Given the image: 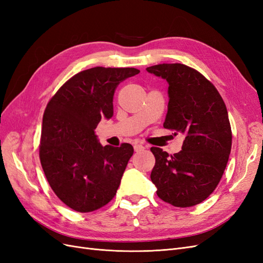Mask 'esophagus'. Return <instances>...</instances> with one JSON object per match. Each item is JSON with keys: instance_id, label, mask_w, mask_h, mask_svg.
Returning <instances> with one entry per match:
<instances>
[{"instance_id": "34e87169", "label": "esophagus", "mask_w": 263, "mask_h": 263, "mask_svg": "<svg viewBox=\"0 0 263 263\" xmlns=\"http://www.w3.org/2000/svg\"><path fill=\"white\" fill-rule=\"evenodd\" d=\"M146 148H147V146L145 144H136V145L134 146L135 151H140V150H144Z\"/></svg>"}]
</instances>
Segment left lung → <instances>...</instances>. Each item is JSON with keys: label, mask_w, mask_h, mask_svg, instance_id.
I'll use <instances>...</instances> for the list:
<instances>
[{"label": "left lung", "mask_w": 263, "mask_h": 263, "mask_svg": "<svg viewBox=\"0 0 263 263\" xmlns=\"http://www.w3.org/2000/svg\"><path fill=\"white\" fill-rule=\"evenodd\" d=\"M147 71L169 83L163 127L185 136L178 154L150 148L156 158L150 178L157 195L177 208L200 204L218 185L232 150L225 102L210 80L182 63H162Z\"/></svg>", "instance_id": "left-lung-1"}]
</instances>
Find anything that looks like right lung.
Listing matches in <instances>:
<instances>
[{
  "mask_svg": "<svg viewBox=\"0 0 263 263\" xmlns=\"http://www.w3.org/2000/svg\"><path fill=\"white\" fill-rule=\"evenodd\" d=\"M139 72L135 68L83 70L46 106L39 159L54 194L73 211H97L116 194L134 148L130 144L103 147L94 129L102 117L113 116L118 84Z\"/></svg>",
  "mask_w": 263,
  "mask_h": 263,
  "instance_id": "1",
  "label": "right lung"
}]
</instances>
